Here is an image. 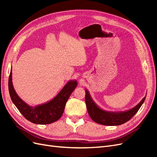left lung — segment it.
I'll list each match as a JSON object with an SVG mask.
<instances>
[{
  "label": "left lung",
  "mask_w": 157,
  "mask_h": 157,
  "mask_svg": "<svg viewBox=\"0 0 157 157\" xmlns=\"http://www.w3.org/2000/svg\"><path fill=\"white\" fill-rule=\"evenodd\" d=\"M85 92H86L85 102H86L88 113L90 118L98 124L105 126L121 125L130 121L138 111L146 98L145 97L140 103L129 111L120 113H111L103 111L99 109L93 101L86 90H85Z\"/></svg>",
  "instance_id": "1"
}]
</instances>
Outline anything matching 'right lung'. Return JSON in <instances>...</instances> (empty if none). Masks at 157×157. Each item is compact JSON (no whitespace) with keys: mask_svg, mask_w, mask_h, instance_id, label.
I'll return each instance as SVG.
<instances>
[{"mask_svg":"<svg viewBox=\"0 0 157 157\" xmlns=\"http://www.w3.org/2000/svg\"><path fill=\"white\" fill-rule=\"evenodd\" d=\"M77 86L76 80H71L50 101L33 107L28 105L16 93L12 82V71L8 80V90L12 101L27 120L38 124H48L62 116L65 104L71 93Z\"/></svg>","mask_w":157,"mask_h":157,"instance_id":"add662e5","label":"right lung"}]
</instances>
